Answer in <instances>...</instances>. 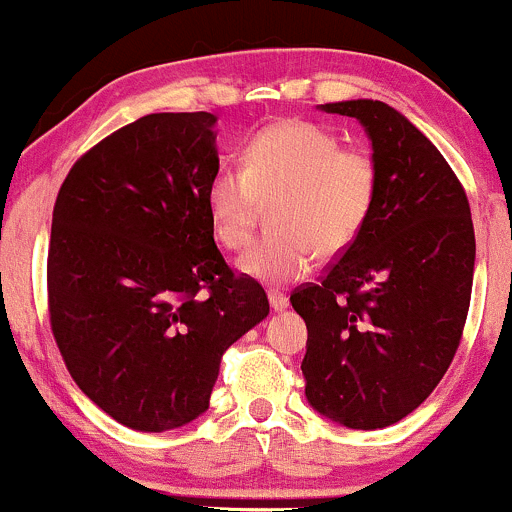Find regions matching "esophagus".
<instances>
[{
	"label": "esophagus",
	"mask_w": 512,
	"mask_h": 512,
	"mask_svg": "<svg viewBox=\"0 0 512 512\" xmlns=\"http://www.w3.org/2000/svg\"><path fill=\"white\" fill-rule=\"evenodd\" d=\"M268 303H271L273 311H283V308H288V298L283 296L281 291H268Z\"/></svg>",
	"instance_id": "34e87169"
}]
</instances>
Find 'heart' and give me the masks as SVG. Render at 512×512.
I'll return each mask as SVG.
<instances>
[{
  "label": "heart",
  "instance_id": "1",
  "mask_svg": "<svg viewBox=\"0 0 512 512\" xmlns=\"http://www.w3.org/2000/svg\"><path fill=\"white\" fill-rule=\"evenodd\" d=\"M378 196V164L363 146H341L313 121L288 119L249 136L244 166H219L206 184L216 241L241 251L251 241L258 204L278 199L271 229L241 256V271L266 283L306 276L321 256H338L358 239Z\"/></svg>",
  "mask_w": 512,
  "mask_h": 512
}]
</instances>
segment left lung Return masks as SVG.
Instances as JSON below:
<instances>
[{
    "label": "left lung",
    "instance_id": "1",
    "mask_svg": "<svg viewBox=\"0 0 512 512\" xmlns=\"http://www.w3.org/2000/svg\"><path fill=\"white\" fill-rule=\"evenodd\" d=\"M321 109L361 121L378 196L326 276L291 293L308 328L301 371L321 416L376 430L416 411L458 351L473 291V219L458 176L401 111L373 99Z\"/></svg>",
    "mask_w": 512,
    "mask_h": 512
}]
</instances>
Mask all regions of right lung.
Instances as JSON below:
<instances>
[{
  "label": "right lung",
  "instance_id": "1",
  "mask_svg": "<svg viewBox=\"0 0 512 512\" xmlns=\"http://www.w3.org/2000/svg\"><path fill=\"white\" fill-rule=\"evenodd\" d=\"M209 111L149 114L64 179L47 258L49 321L74 383L121 426L161 433L209 408L221 356L268 316L214 244Z\"/></svg>",
  "mask_w": 512,
  "mask_h": 512
}]
</instances>
